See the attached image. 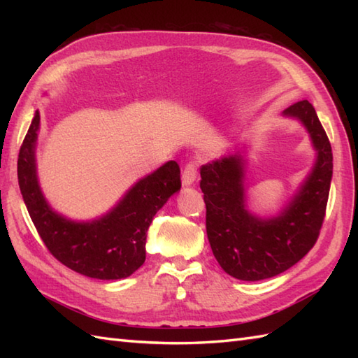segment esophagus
Returning <instances> with one entry per match:
<instances>
[{
	"mask_svg": "<svg viewBox=\"0 0 358 358\" xmlns=\"http://www.w3.org/2000/svg\"><path fill=\"white\" fill-rule=\"evenodd\" d=\"M196 175V164L194 162L186 163L183 173H181V181H183V186H191L195 181Z\"/></svg>",
	"mask_w": 358,
	"mask_h": 358,
	"instance_id": "obj_1",
	"label": "esophagus"
}]
</instances>
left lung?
Returning a JSON list of instances; mask_svg holds the SVG:
<instances>
[{"instance_id": "obj_1", "label": "left lung", "mask_w": 358, "mask_h": 358, "mask_svg": "<svg viewBox=\"0 0 358 358\" xmlns=\"http://www.w3.org/2000/svg\"><path fill=\"white\" fill-rule=\"evenodd\" d=\"M285 115L306 126L318 155L299 195L280 217L260 220L246 210L240 157L217 159L200 169L212 252L223 271L238 280L271 278L299 263L314 248L326 215L332 178L328 135L308 100L289 106Z\"/></svg>"}]
</instances>
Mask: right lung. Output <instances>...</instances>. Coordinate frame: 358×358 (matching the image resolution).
<instances>
[{
  "instance_id": "right-lung-1",
  "label": "right lung",
  "mask_w": 358,
  "mask_h": 358,
  "mask_svg": "<svg viewBox=\"0 0 358 358\" xmlns=\"http://www.w3.org/2000/svg\"><path fill=\"white\" fill-rule=\"evenodd\" d=\"M40 113H35L18 155V183L30 218L49 252L67 268L98 280L126 278L146 260L152 218L181 187L180 166L167 162L140 180L118 206L92 223H73L48 206L35 173V141Z\"/></svg>"
}]
</instances>
